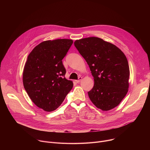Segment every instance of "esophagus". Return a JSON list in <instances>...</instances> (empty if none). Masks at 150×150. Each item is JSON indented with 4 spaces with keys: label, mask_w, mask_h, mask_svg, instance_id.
I'll return each instance as SVG.
<instances>
[{
    "label": "esophagus",
    "mask_w": 150,
    "mask_h": 150,
    "mask_svg": "<svg viewBox=\"0 0 150 150\" xmlns=\"http://www.w3.org/2000/svg\"><path fill=\"white\" fill-rule=\"evenodd\" d=\"M82 78V77H79V79H78V80H75V82H76V83H79V82H81V81Z\"/></svg>",
    "instance_id": "esophagus-1"
}]
</instances>
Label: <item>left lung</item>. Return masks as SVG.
Masks as SVG:
<instances>
[{
	"label": "left lung",
	"mask_w": 150,
	"mask_h": 150,
	"mask_svg": "<svg viewBox=\"0 0 150 150\" xmlns=\"http://www.w3.org/2000/svg\"><path fill=\"white\" fill-rule=\"evenodd\" d=\"M74 45L94 77V87L88 92L90 99L103 111L114 109L129 88L130 71L126 56L115 45L98 37L76 40Z\"/></svg>",
	"instance_id": "left-lung-1"
}]
</instances>
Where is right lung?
Returning <instances> with one entry per match:
<instances>
[{
  "instance_id": "right-lung-1",
  "label": "right lung",
  "mask_w": 150,
  "mask_h": 150,
  "mask_svg": "<svg viewBox=\"0 0 150 150\" xmlns=\"http://www.w3.org/2000/svg\"><path fill=\"white\" fill-rule=\"evenodd\" d=\"M73 43L70 39L46 40L36 46L25 63L23 81L32 101L46 112L57 109L73 87L65 77L62 59Z\"/></svg>"
}]
</instances>
